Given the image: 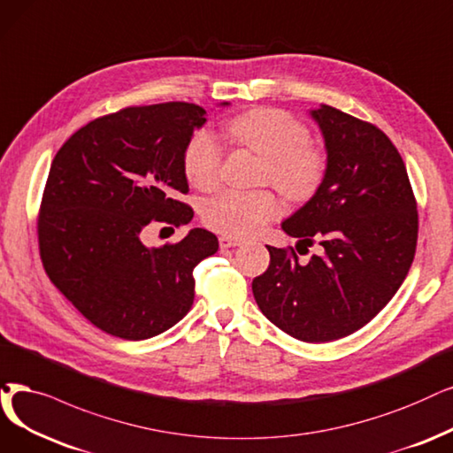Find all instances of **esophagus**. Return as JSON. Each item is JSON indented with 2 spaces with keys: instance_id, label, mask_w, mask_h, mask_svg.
Masks as SVG:
<instances>
[{
  "instance_id": "34e87169",
  "label": "esophagus",
  "mask_w": 453,
  "mask_h": 453,
  "mask_svg": "<svg viewBox=\"0 0 453 453\" xmlns=\"http://www.w3.org/2000/svg\"><path fill=\"white\" fill-rule=\"evenodd\" d=\"M243 240H238V238H230V236H221L219 238V247L221 249H228V247H238L242 245Z\"/></svg>"
}]
</instances>
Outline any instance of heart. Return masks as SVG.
I'll list each match as a JSON object with an SVG mask.
<instances>
[{
    "mask_svg": "<svg viewBox=\"0 0 453 453\" xmlns=\"http://www.w3.org/2000/svg\"><path fill=\"white\" fill-rule=\"evenodd\" d=\"M228 137L264 157L262 182H271L292 201H306L321 186L327 157L309 142L306 126L280 110H252L226 122ZM223 150L217 139L196 132L184 152V171L189 184L201 191L219 186ZM280 213L279 196L271 189L223 191L204 206V223L234 238L258 234Z\"/></svg>",
    "mask_w": 453,
    "mask_h": 453,
    "instance_id": "1",
    "label": "heart"
}]
</instances>
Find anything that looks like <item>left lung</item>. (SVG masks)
<instances>
[{"label":"left lung","instance_id":"left-lung-1","mask_svg":"<svg viewBox=\"0 0 453 453\" xmlns=\"http://www.w3.org/2000/svg\"><path fill=\"white\" fill-rule=\"evenodd\" d=\"M327 171L306 204L282 221L296 249L323 247L301 264L296 250L267 247L269 267L252 280L262 314L303 342H331L373 319L405 280L418 213L403 159L373 124L331 105L311 111Z\"/></svg>","mask_w":453,"mask_h":453}]
</instances>
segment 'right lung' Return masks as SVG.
Masks as SVG:
<instances>
[{
	"label": "right lung",
	"instance_id": "1",
	"mask_svg": "<svg viewBox=\"0 0 453 453\" xmlns=\"http://www.w3.org/2000/svg\"><path fill=\"white\" fill-rule=\"evenodd\" d=\"M204 122V107L188 102L126 107L83 126L51 161L41 258L59 292L107 334L144 340L171 329L193 304V267L219 249L204 228L174 245L141 240L154 221L193 219L176 195L189 191L184 152Z\"/></svg>",
	"mask_w": 453,
	"mask_h": 453
}]
</instances>
